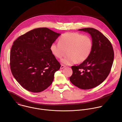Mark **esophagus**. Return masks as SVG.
I'll return each mask as SVG.
<instances>
[{"mask_svg":"<svg viewBox=\"0 0 122 122\" xmlns=\"http://www.w3.org/2000/svg\"><path fill=\"white\" fill-rule=\"evenodd\" d=\"M65 67H66L65 66H64V65H61V66H60V68H61V69H63V68H65Z\"/></svg>","mask_w":122,"mask_h":122,"instance_id":"1","label":"esophagus"}]
</instances>
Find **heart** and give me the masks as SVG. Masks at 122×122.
Listing matches in <instances>:
<instances>
[{
	"label": "heart",
	"mask_w": 122,
	"mask_h": 122,
	"mask_svg": "<svg viewBox=\"0 0 122 122\" xmlns=\"http://www.w3.org/2000/svg\"><path fill=\"white\" fill-rule=\"evenodd\" d=\"M58 42L51 44L50 51L57 58H61L67 51L68 56L61 60L67 65L85 61L89 57L93 49L92 39L78 33H65L59 38Z\"/></svg>",
	"instance_id": "heart-1"
}]
</instances>
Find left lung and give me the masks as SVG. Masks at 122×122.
<instances>
[{
    "label": "left lung",
    "instance_id": "obj_1",
    "mask_svg": "<svg viewBox=\"0 0 122 122\" xmlns=\"http://www.w3.org/2000/svg\"><path fill=\"white\" fill-rule=\"evenodd\" d=\"M89 33L93 41L92 51L88 59L80 65L71 66V82L82 89H90L99 85L109 75L114 59V51L109 40L93 28L78 29Z\"/></svg>",
    "mask_w": 122,
    "mask_h": 122
}]
</instances>
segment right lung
<instances>
[{"label":"right lung","instance_id":"add662e5","mask_svg":"<svg viewBox=\"0 0 122 122\" xmlns=\"http://www.w3.org/2000/svg\"><path fill=\"white\" fill-rule=\"evenodd\" d=\"M60 35L46 27L38 28L14 41L10 53L11 71L27 91L41 92L53 82L61 65L51 54L50 46Z\"/></svg>","mask_w":122,"mask_h":122}]
</instances>
